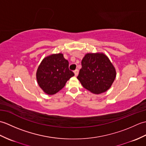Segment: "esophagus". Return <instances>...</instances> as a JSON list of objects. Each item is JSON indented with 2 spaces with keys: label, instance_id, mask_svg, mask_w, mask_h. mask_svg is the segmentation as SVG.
I'll list each match as a JSON object with an SVG mask.
<instances>
[{
  "label": "esophagus",
  "instance_id": "esophagus-1",
  "mask_svg": "<svg viewBox=\"0 0 146 146\" xmlns=\"http://www.w3.org/2000/svg\"><path fill=\"white\" fill-rule=\"evenodd\" d=\"M74 73H75V75L76 76L77 75H78V70H75V71H74Z\"/></svg>",
  "mask_w": 146,
  "mask_h": 146
}]
</instances>
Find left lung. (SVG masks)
Here are the masks:
<instances>
[{
    "label": "left lung",
    "mask_w": 146,
    "mask_h": 146,
    "mask_svg": "<svg viewBox=\"0 0 146 146\" xmlns=\"http://www.w3.org/2000/svg\"><path fill=\"white\" fill-rule=\"evenodd\" d=\"M82 66L77 78L93 94L107 92L115 79V68L103 52L86 53L82 59Z\"/></svg>",
    "instance_id": "8db88e82"
}]
</instances>
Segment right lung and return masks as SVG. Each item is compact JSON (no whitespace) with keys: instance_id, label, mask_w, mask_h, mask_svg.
Wrapping results in <instances>:
<instances>
[{"instance_id":"right-lung-1","label":"right lung","mask_w":146,"mask_h":146,"mask_svg":"<svg viewBox=\"0 0 146 146\" xmlns=\"http://www.w3.org/2000/svg\"><path fill=\"white\" fill-rule=\"evenodd\" d=\"M68 66L69 63L62 53L52 54L43 59L36 71V80L45 94H56L75 75Z\"/></svg>"}]
</instances>
